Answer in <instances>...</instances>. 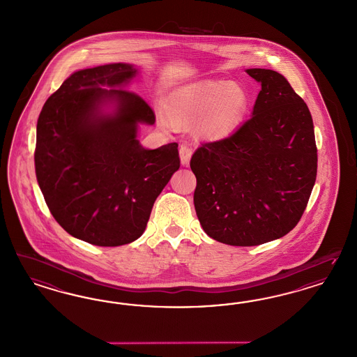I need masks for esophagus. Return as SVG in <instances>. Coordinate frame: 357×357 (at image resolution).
I'll use <instances>...</instances> for the list:
<instances>
[{
	"mask_svg": "<svg viewBox=\"0 0 357 357\" xmlns=\"http://www.w3.org/2000/svg\"><path fill=\"white\" fill-rule=\"evenodd\" d=\"M178 152H180L181 165H183V167H188V165H189V162H190V158H192L193 151H192V149H189L188 146H181Z\"/></svg>",
	"mask_w": 357,
	"mask_h": 357,
	"instance_id": "1",
	"label": "esophagus"
}]
</instances>
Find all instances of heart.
I'll return each mask as SVG.
<instances>
[{
	"label": "heart",
	"instance_id": "heart-1",
	"mask_svg": "<svg viewBox=\"0 0 357 357\" xmlns=\"http://www.w3.org/2000/svg\"><path fill=\"white\" fill-rule=\"evenodd\" d=\"M248 107V94L235 81L190 82L173 91L165 110H158L162 128L186 130L193 127L198 139L219 142L229 138L242 123Z\"/></svg>",
	"mask_w": 357,
	"mask_h": 357
}]
</instances>
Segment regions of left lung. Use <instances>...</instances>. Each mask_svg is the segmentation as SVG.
<instances>
[{
  "instance_id": "8db88e82",
  "label": "left lung",
  "mask_w": 357,
  "mask_h": 357,
  "mask_svg": "<svg viewBox=\"0 0 357 357\" xmlns=\"http://www.w3.org/2000/svg\"><path fill=\"white\" fill-rule=\"evenodd\" d=\"M245 72L261 84L251 118L230 138L193 153L195 207L217 242L251 247L280 239L302 217L317 178L307 105L272 69Z\"/></svg>"
}]
</instances>
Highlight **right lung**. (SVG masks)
<instances>
[{
    "label": "right lung",
    "instance_id": "right-lung-1",
    "mask_svg": "<svg viewBox=\"0 0 357 357\" xmlns=\"http://www.w3.org/2000/svg\"><path fill=\"white\" fill-rule=\"evenodd\" d=\"M137 75L127 63L76 70L38 118L35 172L47 206L69 235L94 245L140 238L180 168L177 143L156 150L139 143V125H153L155 114L123 89Z\"/></svg>",
    "mask_w": 357,
    "mask_h": 357
}]
</instances>
